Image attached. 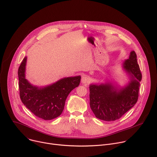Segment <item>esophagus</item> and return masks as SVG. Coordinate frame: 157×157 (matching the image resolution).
<instances>
[{
  "label": "esophagus",
  "instance_id": "1",
  "mask_svg": "<svg viewBox=\"0 0 157 157\" xmlns=\"http://www.w3.org/2000/svg\"><path fill=\"white\" fill-rule=\"evenodd\" d=\"M89 82H90V78L87 76H84L81 78V82L85 85H87Z\"/></svg>",
  "mask_w": 157,
  "mask_h": 157
}]
</instances>
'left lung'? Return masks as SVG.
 <instances>
[{"instance_id":"1","label":"left lung","mask_w":157,"mask_h":157,"mask_svg":"<svg viewBox=\"0 0 157 157\" xmlns=\"http://www.w3.org/2000/svg\"><path fill=\"white\" fill-rule=\"evenodd\" d=\"M130 81L124 87L110 81L89 85L90 107L95 116L105 121L121 118L138 100L142 74L134 51L122 63Z\"/></svg>"}]
</instances>
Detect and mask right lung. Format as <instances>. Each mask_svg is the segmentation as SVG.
Instances as JSON below:
<instances>
[{"label":"right lung","mask_w":157,"mask_h":157,"mask_svg":"<svg viewBox=\"0 0 157 157\" xmlns=\"http://www.w3.org/2000/svg\"><path fill=\"white\" fill-rule=\"evenodd\" d=\"M27 56L22 60L18 70L20 97L21 102L36 117L49 121L59 116L66 99L79 85L81 76L62 78L43 87L32 84L25 77Z\"/></svg>","instance_id":"1"}]
</instances>
